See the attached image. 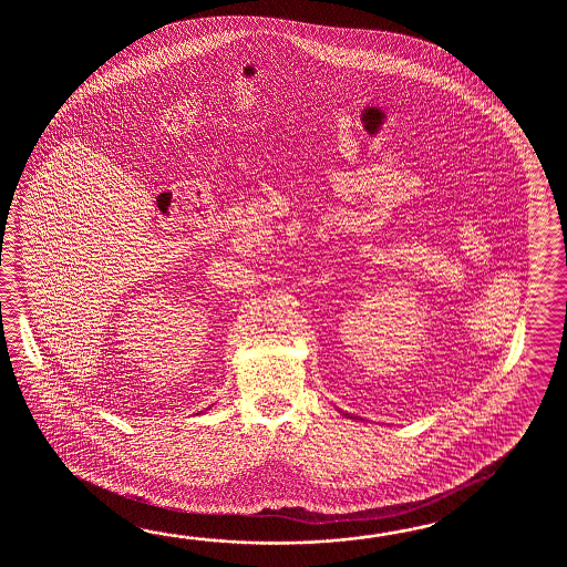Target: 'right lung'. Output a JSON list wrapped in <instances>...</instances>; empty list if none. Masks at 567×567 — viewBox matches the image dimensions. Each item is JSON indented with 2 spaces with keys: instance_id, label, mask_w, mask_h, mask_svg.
I'll use <instances>...</instances> for the list:
<instances>
[{
  "instance_id": "obj_1",
  "label": "right lung",
  "mask_w": 567,
  "mask_h": 567,
  "mask_svg": "<svg viewBox=\"0 0 567 567\" xmlns=\"http://www.w3.org/2000/svg\"><path fill=\"white\" fill-rule=\"evenodd\" d=\"M206 410H208V408H206Z\"/></svg>"
}]
</instances>
